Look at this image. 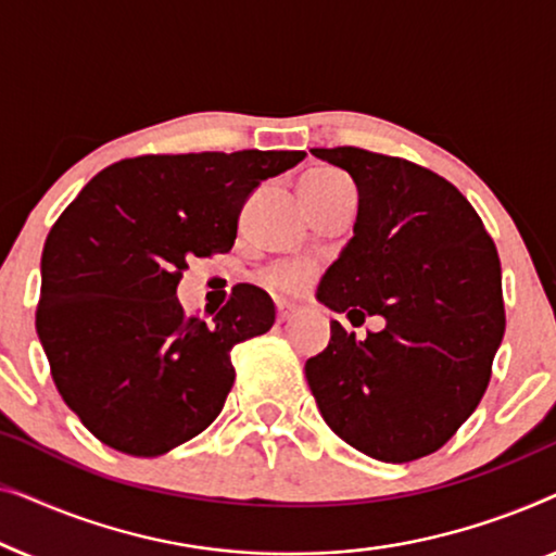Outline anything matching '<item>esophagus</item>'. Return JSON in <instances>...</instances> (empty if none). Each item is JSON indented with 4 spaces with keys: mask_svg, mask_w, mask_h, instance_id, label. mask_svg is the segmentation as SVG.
Masks as SVG:
<instances>
[{
    "mask_svg": "<svg viewBox=\"0 0 556 556\" xmlns=\"http://www.w3.org/2000/svg\"><path fill=\"white\" fill-rule=\"evenodd\" d=\"M293 314H295V308H293V306H288V303H280V306H278V324L291 321Z\"/></svg>",
    "mask_w": 556,
    "mask_h": 556,
    "instance_id": "esophagus-1",
    "label": "esophagus"
}]
</instances>
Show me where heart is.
Listing matches in <instances>:
<instances>
[{"instance_id": "obj_1", "label": "heart", "mask_w": 556, "mask_h": 556, "mask_svg": "<svg viewBox=\"0 0 556 556\" xmlns=\"http://www.w3.org/2000/svg\"><path fill=\"white\" fill-rule=\"evenodd\" d=\"M352 187V179L346 177L344 172L331 169V166H316L303 174L301 179V200L306 207H314V204L329 202L333 197L346 192ZM268 286L273 291L280 293H295L301 288H306V283L311 280V268L303 263H288V265H278L268 273Z\"/></svg>"}]
</instances>
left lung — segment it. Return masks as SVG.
Masks as SVG:
<instances>
[{
    "label": "left lung",
    "instance_id": "8db88e82",
    "mask_svg": "<svg viewBox=\"0 0 556 556\" xmlns=\"http://www.w3.org/2000/svg\"><path fill=\"white\" fill-rule=\"evenodd\" d=\"M352 174L354 238L316 299L337 314L382 316L367 339L331 321L306 362L324 420L369 458L435 453L468 420L504 339L501 263L491 235L451 181L407 159L354 147L311 149Z\"/></svg>",
    "mask_w": 556,
    "mask_h": 556
}]
</instances>
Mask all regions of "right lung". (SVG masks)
I'll use <instances>...</instances> for the list:
<instances>
[{
  "instance_id": "obj_1",
  "label": "right lung",
  "mask_w": 556,
  "mask_h": 556,
  "mask_svg": "<svg viewBox=\"0 0 556 556\" xmlns=\"http://www.w3.org/2000/svg\"><path fill=\"white\" fill-rule=\"evenodd\" d=\"M303 151L149 154L105 166L45 240L37 337L65 405L113 451L156 458L204 428L235 382L230 352L276 321L238 283L210 324L185 316L181 273L235 245L242 204Z\"/></svg>"
}]
</instances>
